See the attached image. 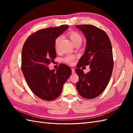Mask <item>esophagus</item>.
Returning a JSON list of instances; mask_svg holds the SVG:
<instances>
[{"label":"esophagus","mask_w":133,"mask_h":133,"mask_svg":"<svg viewBox=\"0 0 133 133\" xmlns=\"http://www.w3.org/2000/svg\"><path fill=\"white\" fill-rule=\"evenodd\" d=\"M71 71H72V74H74L75 72V69H71Z\"/></svg>","instance_id":"esophagus-1"}]
</instances>
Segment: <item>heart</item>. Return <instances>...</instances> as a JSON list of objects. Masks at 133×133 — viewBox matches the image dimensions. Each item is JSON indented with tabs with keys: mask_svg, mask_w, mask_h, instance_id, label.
Returning a JSON list of instances; mask_svg holds the SVG:
<instances>
[{
	"mask_svg": "<svg viewBox=\"0 0 133 133\" xmlns=\"http://www.w3.org/2000/svg\"><path fill=\"white\" fill-rule=\"evenodd\" d=\"M68 36L70 37L71 41L74 44L77 43L78 42H82V37L81 35L78 32L76 31H71L68 33ZM61 37L59 36L56 39L55 41V50H57L58 48V44L59 42L60 41ZM75 56L73 55H67L65 57L63 58V61L66 62L67 63H69L70 64H72L74 63V62L75 61Z\"/></svg>",
	"mask_w": 133,
	"mask_h": 133,
	"instance_id": "1",
	"label": "heart"
}]
</instances>
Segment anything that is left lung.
<instances>
[{"mask_svg":"<svg viewBox=\"0 0 133 133\" xmlns=\"http://www.w3.org/2000/svg\"><path fill=\"white\" fill-rule=\"evenodd\" d=\"M84 34L86 46L81 56L76 73L79 81L76 84L81 97L92 99L99 95L107 86L113 69V56L111 42L104 31L89 24L77 25ZM90 65V71L84 74L80 67Z\"/></svg>","mask_w":133,"mask_h":133,"instance_id":"1","label":"left lung"}]
</instances>
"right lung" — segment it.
<instances>
[{
    "label": "right lung",
    "mask_w": 133,
    "mask_h": 133,
    "mask_svg": "<svg viewBox=\"0 0 133 133\" xmlns=\"http://www.w3.org/2000/svg\"><path fill=\"white\" fill-rule=\"evenodd\" d=\"M68 28L61 26L39 30L30 36L23 45L22 72L34 94L44 101L57 98L71 74L70 67L64 64H61L56 72L48 67L56 56V39Z\"/></svg>",
    "instance_id": "right-lung-1"
}]
</instances>
